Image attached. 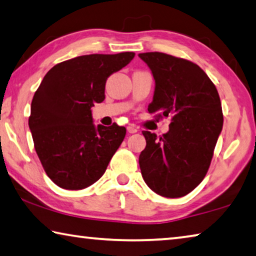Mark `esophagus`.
<instances>
[{"instance_id": "1", "label": "esophagus", "mask_w": 256, "mask_h": 256, "mask_svg": "<svg viewBox=\"0 0 256 256\" xmlns=\"http://www.w3.org/2000/svg\"><path fill=\"white\" fill-rule=\"evenodd\" d=\"M126 130H128V133H136L138 132V128L134 126V125H128Z\"/></svg>"}]
</instances>
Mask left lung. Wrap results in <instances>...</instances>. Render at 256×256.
<instances>
[{"label": "left lung", "instance_id": "obj_1", "mask_svg": "<svg viewBox=\"0 0 256 256\" xmlns=\"http://www.w3.org/2000/svg\"><path fill=\"white\" fill-rule=\"evenodd\" d=\"M138 58L148 64L156 88L148 106L156 118L170 116V131L157 138L144 131L146 146L138 157L149 188L164 198H180L196 188L209 170L224 115L216 86L190 60L150 52Z\"/></svg>", "mask_w": 256, "mask_h": 256}]
</instances>
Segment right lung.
<instances>
[{"label": "right lung", "instance_id": "1", "mask_svg": "<svg viewBox=\"0 0 256 256\" xmlns=\"http://www.w3.org/2000/svg\"><path fill=\"white\" fill-rule=\"evenodd\" d=\"M133 52L90 54L46 73L34 94L29 128L47 176L66 190H82L104 175L126 128L92 123V107L105 99L107 78L131 62Z\"/></svg>", "mask_w": 256, "mask_h": 256}]
</instances>
